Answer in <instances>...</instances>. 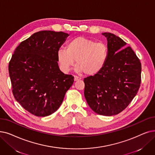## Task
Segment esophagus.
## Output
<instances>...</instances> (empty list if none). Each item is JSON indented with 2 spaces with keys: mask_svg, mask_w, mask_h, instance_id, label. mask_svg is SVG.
<instances>
[{
  "mask_svg": "<svg viewBox=\"0 0 155 155\" xmlns=\"http://www.w3.org/2000/svg\"><path fill=\"white\" fill-rule=\"evenodd\" d=\"M80 79H81V78L79 77H77V76H74V80H75V81H77V80H80Z\"/></svg>",
  "mask_w": 155,
  "mask_h": 155,
  "instance_id": "1",
  "label": "esophagus"
}]
</instances>
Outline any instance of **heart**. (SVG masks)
Returning <instances> with one entry per match:
<instances>
[{"label":"heart","mask_w":155,"mask_h":155,"mask_svg":"<svg viewBox=\"0 0 155 155\" xmlns=\"http://www.w3.org/2000/svg\"><path fill=\"white\" fill-rule=\"evenodd\" d=\"M108 55V48L105 43L77 37L67 44L66 50L58 51L57 59L60 68L64 72L70 71L76 60V70L92 76L104 68Z\"/></svg>","instance_id":"b5f03b06"}]
</instances>
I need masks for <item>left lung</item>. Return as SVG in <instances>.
I'll list each match as a JSON object with an SVG mask.
<instances>
[{"label":"left lung","mask_w":155,"mask_h":155,"mask_svg":"<svg viewBox=\"0 0 155 155\" xmlns=\"http://www.w3.org/2000/svg\"><path fill=\"white\" fill-rule=\"evenodd\" d=\"M106 37L108 59L104 68L85 78L84 96L91 108L99 115H115L122 112L136 96L140 84L141 64L127 43L111 33Z\"/></svg>","instance_id":"8db88e82"}]
</instances>
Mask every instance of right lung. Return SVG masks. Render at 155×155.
<instances>
[{"instance_id": "add662e5", "label": "right lung", "mask_w": 155, "mask_h": 155, "mask_svg": "<svg viewBox=\"0 0 155 155\" xmlns=\"http://www.w3.org/2000/svg\"><path fill=\"white\" fill-rule=\"evenodd\" d=\"M69 36L62 31H40L17 47L9 64L15 99L29 113L49 116L61 106L74 77L60 70L57 52Z\"/></svg>"}]
</instances>
